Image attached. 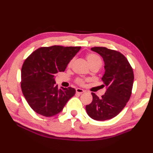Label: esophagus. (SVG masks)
Listing matches in <instances>:
<instances>
[{"instance_id": "34e87169", "label": "esophagus", "mask_w": 153, "mask_h": 153, "mask_svg": "<svg viewBox=\"0 0 153 153\" xmlns=\"http://www.w3.org/2000/svg\"><path fill=\"white\" fill-rule=\"evenodd\" d=\"M85 91L83 89L81 88H76V92L77 94H82V93H84Z\"/></svg>"}]
</instances>
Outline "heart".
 Masks as SVG:
<instances>
[{"instance_id":"b5f03b06","label":"heart","mask_w":153,"mask_h":153,"mask_svg":"<svg viewBox=\"0 0 153 153\" xmlns=\"http://www.w3.org/2000/svg\"><path fill=\"white\" fill-rule=\"evenodd\" d=\"M86 58H87L90 67L97 66L100 68V67L102 66V63L101 59H100L99 56H97V55H95V54H89V55H87ZM73 61H74V59H72L71 60L69 61L68 63L69 67H70L71 66L72 63H73ZM85 82H86L85 81V79H84L83 78H80V77H78V78H77L76 79V83L80 86H84L85 85Z\"/></svg>"}]
</instances>
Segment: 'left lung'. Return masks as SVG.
Here are the masks:
<instances>
[{
	"label": "left lung",
	"mask_w": 153,
	"mask_h": 153,
	"mask_svg": "<svg viewBox=\"0 0 153 153\" xmlns=\"http://www.w3.org/2000/svg\"><path fill=\"white\" fill-rule=\"evenodd\" d=\"M105 62V73L102 77L107 90L101 98L92 92V101L86 106L90 117L105 121L115 117L125 107L131 94L134 72L132 67L123 54L106 47H93Z\"/></svg>",
	"instance_id": "left-lung-1"
}]
</instances>
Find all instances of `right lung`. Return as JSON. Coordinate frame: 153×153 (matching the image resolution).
Segmentation results:
<instances>
[{"label":"right lung","instance_id":"obj_1","mask_svg":"<svg viewBox=\"0 0 153 153\" xmlns=\"http://www.w3.org/2000/svg\"><path fill=\"white\" fill-rule=\"evenodd\" d=\"M81 46H52L41 47L25 59L22 67L21 88L28 105L45 117H52L63 110L76 94L71 87L58 88L55 77L65 70L67 64Z\"/></svg>","mask_w":153,"mask_h":153}]
</instances>
